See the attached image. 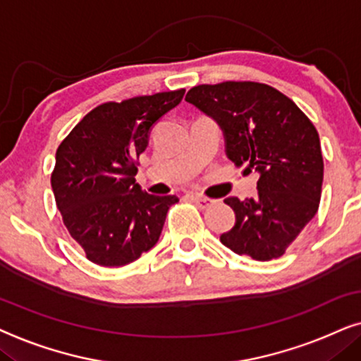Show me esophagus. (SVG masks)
<instances>
[{
  "label": "esophagus",
  "mask_w": 361,
  "mask_h": 361,
  "mask_svg": "<svg viewBox=\"0 0 361 361\" xmlns=\"http://www.w3.org/2000/svg\"><path fill=\"white\" fill-rule=\"evenodd\" d=\"M191 200H193L195 203L198 204V208H201V209H208V208H211V206H213V204L216 203L214 200L206 198V196H198V195L191 196Z\"/></svg>",
  "instance_id": "esophagus-1"
}]
</instances>
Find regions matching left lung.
<instances>
[{
  "label": "left lung",
  "instance_id": "obj_1",
  "mask_svg": "<svg viewBox=\"0 0 361 361\" xmlns=\"http://www.w3.org/2000/svg\"><path fill=\"white\" fill-rule=\"evenodd\" d=\"M186 102L219 123L231 161L259 173L256 198L224 200L236 224L221 243L256 261L281 257L319 209L324 158L314 123L287 95L251 80L196 85Z\"/></svg>",
  "mask_w": 361,
  "mask_h": 361
}]
</instances>
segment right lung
Here are the masks:
<instances>
[{
	"label": "right lung",
	"mask_w": 361,
	"mask_h": 361,
	"mask_svg": "<svg viewBox=\"0 0 361 361\" xmlns=\"http://www.w3.org/2000/svg\"><path fill=\"white\" fill-rule=\"evenodd\" d=\"M183 95L178 89L100 104L61 142L52 191L64 226L90 262L125 266L157 244L178 198L142 191L137 160L157 120Z\"/></svg>",
	"instance_id": "add662e5"
}]
</instances>
